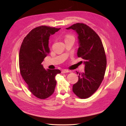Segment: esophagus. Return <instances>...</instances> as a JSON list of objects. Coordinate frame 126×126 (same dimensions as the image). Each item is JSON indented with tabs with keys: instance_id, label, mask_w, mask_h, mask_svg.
I'll return each instance as SVG.
<instances>
[{
	"instance_id": "1",
	"label": "esophagus",
	"mask_w": 126,
	"mask_h": 126,
	"mask_svg": "<svg viewBox=\"0 0 126 126\" xmlns=\"http://www.w3.org/2000/svg\"><path fill=\"white\" fill-rule=\"evenodd\" d=\"M69 72H71V71H69V70H67V69H63L62 71V73H69Z\"/></svg>"
}]
</instances>
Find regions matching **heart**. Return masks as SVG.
<instances>
[{"label":"heart","instance_id":"obj_1","mask_svg":"<svg viewBox=\"0 0 126 126\" xmlns=\"http://www.w3.org/2000/svg\"><path fill=\"white\" fill-rule=\"evenodd\" d=\"M70 38H74L73 36H72V35H67V37H66V38H65V40L67 39H70Z\"/></svg>","mask_w":126,"mask_h":126}]
</instances>
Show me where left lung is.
<instances>
[{"label":"left lung","instance_id":"left-lung-1","mask_svg":"<svg viewBox=\"0 0 126 126\" xmlns=\"http://www.w3.org/2000/svg\"><path fill=\"white\" fill-rule=\"evenodd\" d=\"M66 29L77 33V55L84 59L85 65L84 72L79 74L72 90L80 98H87L97 90L104 78L107 65L105 51L99 36L86 24L78 23Z\"/></svg>","mask_w":126,"mask_h":126}]
</instances>
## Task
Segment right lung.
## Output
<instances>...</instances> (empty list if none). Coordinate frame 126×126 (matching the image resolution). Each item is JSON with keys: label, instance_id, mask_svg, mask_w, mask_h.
I'll list each match as a JSON object with an SVG mask.
<instances>
[{"label": "right lung", "instance_id": "right-lung-1", "mask_svg": "<svg viewBox=\"0 0 126 126\" xmlns=\"http://www.w3.org/2000/svg\"><path fill=\"white\" fill-rule=\"evenodd\" d=\"M61 28L42 25L28 34L20 47L19 63L21 76L32 93L39 99L47 98L54 92L55 77L59 69H45L42 64L50 52L48 46L50 35Z\"/></svg>", "mask_w": 126, "mask_h": 126}]
</instances>
